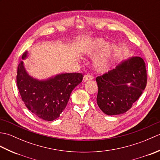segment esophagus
Here are the masks:
<instances>
[{"label":"esophagus","instance_id":"34e87169","mask_svg":"<svg viewBox=\"0 0 160 160\" xmlns=\"http://www.w3.org/2000/svg\"><path fill=\"white\" fill-rule=\"evenodd\" d=\"M84 79L85 80H91L93 79V76L91 74H87L84 76Z\"/></svg>","mask_w":160,"mask_h":160}]
</instances>
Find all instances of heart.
<instances>
[{"instance_id": "1", "label": "heart", "mask_w": 160, "mask_h": 160, "mask_svg": "<svg viewBox=\"0 0 160 160\" xmlns=\"http://www.w3.org/2000/svg\"><path fill=\"white\" fill-rule=\"evenodd\" d=\"M106 40L98 38L91 41L84 49V53L87 55H93L98 50V53L93 58V63L96 67H104L109 63L114 57L118 50V47L114 43H107Z\"/></svg>"}]
</instances>
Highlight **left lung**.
Listing matches in <instances>:
<instances>
[{
  "mask_svg": "<svg viewBox=\"0 0 160 160\" xmlns=\"http://www.w3.org/2000/svg\"><path fill=\"white\" fill-rule=\"evenodd\" d=\"M96 80L97 104L100 109L108 115L124 113L140 97L147 85L145 62L139 56L131 57Z\"/></svg>",
  "mask_w": 160,
  "mask_h": 160,
  "instance_id": "obj_1",
  "label": "left lung"
}]
</instances>
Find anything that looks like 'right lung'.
<instances>
[{"instance_id":"obj_1","label":"right lung","mask_w":160,"mask_h":160,"mask_svg":"<svg viewBox=\"0 0 160 160\" xmlns=\"http://www.w3.org/2000/svg\"><path fill=\"white\" fill-rule=\"evenodd\" d=\"M24 52L22 59L28 56ZM80 73H65L45 80L33 78L20 61L17 71L16 82L22 100L29 111L46 121L56 120L65 108L73 89L82 82Z\"/></svg>"}]
</instances>
